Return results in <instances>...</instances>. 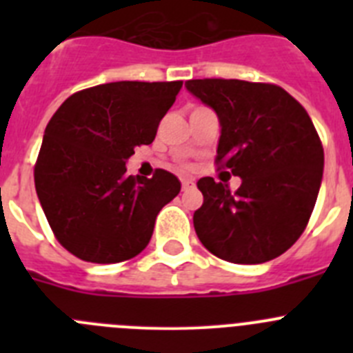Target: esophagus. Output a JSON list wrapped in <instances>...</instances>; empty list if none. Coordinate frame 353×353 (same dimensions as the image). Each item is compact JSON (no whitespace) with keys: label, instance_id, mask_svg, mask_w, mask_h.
I'll list each match as a JSON object with an SVG mask.
<instances>
[{"label":"esophagus","instance_id":"1","mask_svg":"<svg viewBox=\"0 0 353 353\" xmlns=\"http://www.w3.org/2000/svg\"><path fill=\"white\" fill-rule=\"evenodd\" d=\"M194 187V182H192V179H182V189L183 191H187V189H192Z\"/></svg>","mask_w":353,"mask_h":353}]
</instances>
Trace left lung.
<instances>
[{
  "instance_id": "1",
  "label": "left lung",
  "mask_w": 353,
  "mask_h": 353,
  "mask_svg": "<svg viewBox=\"0 0 353 353\" xmlns=\"http://www.w3.org/2000/svg\"><path fill=\"white\" fill-rule=\"evenodd\" d=\"M185 88L219 118L215 161L242 179L236 192L198 180L196 235L221 260H274L302 235L322 183L323 148L310 114L276 84L191 79Z\"/></svg>"
}]
</instances>
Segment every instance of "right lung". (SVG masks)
<instances>
[{
    "mask_svg": "<svg viewBox=\"0 0 353 353\" xmlns=\"http://www.w3.org/2000/svg\"><path fill=\"white\" fill-rule=\"evenodd\" d=\"M182 81H118L74 93L46 127L35 189L56 239L92 263L129 260L148 245L161 208L180 192L173 173L127 174L125 162L157 127Z\"/></svg>",
    "mask_w": 353,
    "mask_h": 353,
    "instance_id": "add662e5",
    "label": "right lung"
}]
</instances>
